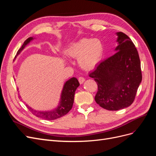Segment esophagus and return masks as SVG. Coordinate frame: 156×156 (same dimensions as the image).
Segmentation results:
<instances>
[{
	"label": "esophagus",
	"instance_id": "34e87169",
	"mask_svg": "<svg viewBox=\"0 0 156 156\" xmlns=\"http://www.w3.org/2000/svg\"><path fill=\"white\" fill-rule=\"evenodd\" d=\"M78 80H79V82L80 84H83L84 83V81H85V79H84V78L83 77H79Z\"/></svg>",
	"mask_w": 156,
	"mask_h": 156
}]
</instances>
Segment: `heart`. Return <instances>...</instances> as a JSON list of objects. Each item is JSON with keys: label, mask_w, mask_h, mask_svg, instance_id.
Returning <instances> with one entry per match:
<instances>
[{"label": "heart", "mask_w": 156, "mask_h": 156, "mask_svg": "<svg viewBox=\"0 0 156 156\" xmlns=\"http://www.w3.org/2000/svg\"><path fill=\"white\" fill-rule=\"evenodd\" d=\"M104 48L98 39L82 38L71 44L66 53L71 58H78L81 68L86 70L94 69L102 59Z\"/></svg>", "instance_id": "heart-1"}]
</instances>
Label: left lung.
Wrapping results in <instances>:
<instances>
[{
	"label": "left lung",
	"mask_w": 156,
	"mask_h": 156,
	"mask_svg": "<svg viewBox=\"0 0 156 156\" xmlns=\"http://www.w3.org/2000/svg\"><path fill=\"white\" fill-rule=\"evenodd\" d=\"M116 34L119 45L116 53L89 75L98 84L96 102L108 111L131 105L142 81L140 58L134 44L124 33Z\"/></svg>",
	"instance_id": "1"
}]
</instances>
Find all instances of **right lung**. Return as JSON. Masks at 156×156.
I'll use <instances>...</instances> for the list:
<instances>
[{"mask_svg":"<svg viewBox=\"0 0 156 156\" xmlns=\"http://www.w3.org/2000/svg\"><path fill=\"white\" fill-rule=\"evenodd\" d=\"M32 39L33 38L32 37H30L25 41L24 44H23L21 48L18 50L16 56H17L21 53V51L24 49L25 47L29 44ZM79 86V83L77 78L75 77L71 78L68 81L66 82L63 87L62 94H61V100L60 102V105L55 110L45 112L37 111L32 109L31 107L28 106L27 105V107L33 115L38 118H41V119H45L48 120H52L59 119V118L66 115L67 113L72 109L74 101L75 92Z\"/></svg>","mask_w":156,"mask_h":156,"instance_id":"1","label":"right lung"}]
</instances>
